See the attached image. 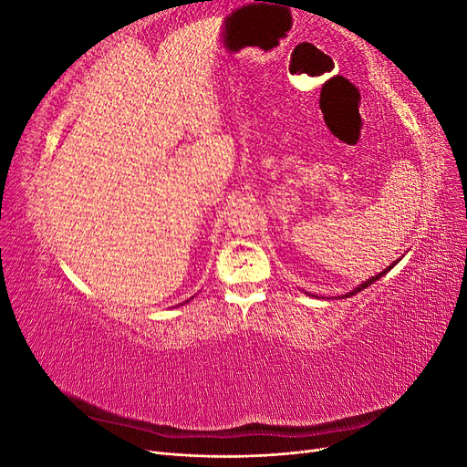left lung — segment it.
<instances>
[{"mask_svg":"<svg viewBox=\"0 0 467 467\" xmlns=\"http://www.w3.org/2000/svg\"><path fill=\"white\" fill-rule=\"evenodd\" d=\"M398 263H400V259H398V261H393V263H391V265H389L388 268H384V271H381V273H378L376 276H372V278H368V280H364V282H362V285H358V286H357L355 290H350V292H347L345 296H338V298H350V296H355V294H358L360 290H364V288H368L370 285H374V282H376V280H378L379 276H384L386 273H389V268H393V266H395V265H398Z\"/></svg>","mask_w":467,"mask_h":467,"instance_id":"1","label":"left lung"}]
</instances>
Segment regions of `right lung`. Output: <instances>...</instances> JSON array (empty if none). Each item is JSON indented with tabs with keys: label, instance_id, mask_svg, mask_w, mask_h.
Listing matches in <instances>:
<instances>
[{
	"label": "right lung",
	"instance_id": "1",
	"mask_svg": "<svg viewBox=\"0 0 467 467\" xmlns=\"http://www.w3.org/2000/svg\"><path fill=\"white\" fill-rule=\"evenodd\" d=\"M187 302H189V300H187Z\"/></svg>",
	"mask_w": 467,
	"mask_h": 467
}]
</instances>
